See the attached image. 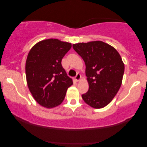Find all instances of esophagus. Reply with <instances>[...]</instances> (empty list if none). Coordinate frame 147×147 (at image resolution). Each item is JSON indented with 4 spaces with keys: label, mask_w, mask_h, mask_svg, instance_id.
Returning <instances> with one entry per match:
<instances>
[{
    "label": "esophagus",
    "mask_w": 147,
    "mask_h": 147,
    "mask_svg": "<svg viewBox=\"0 0 147 147\" xmlns=\"http://www.w3.org/2000/svg\"><path fill=\"white\" fill-rule=\"evenodd\" d=\"M81 78H82V77H81V75H80V74L78 73L77 75H76V76L75 77L76 80V81H77V82H79L80 80H81Z\"/></svg>",
    "instance_id": "34e87169"
}]
</instances>
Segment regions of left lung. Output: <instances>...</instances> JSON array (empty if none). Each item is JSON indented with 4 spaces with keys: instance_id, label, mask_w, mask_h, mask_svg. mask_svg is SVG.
Returning a JSON list of instances; mask_svg holds the SVG:
<instances>
[{
    "instance_id": "left-lung-1",
    "label": "left lung",
    "mask_w": 147,
    "mask_h": 147,
    "mask_svg": "<svg viewBox=\"0 0 147 147\" xmlns=\"http://www.w3.org/2000/svg\"><path fill=\"white\" fill-rule=\"evenodd\" d=\"M73 48L86 64L89 89L82 97L94 108L107 106L122 84L124 64L118 52L101 41L74 44Z\"/></svg>"
}]
</instances>
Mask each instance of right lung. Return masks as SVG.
<instances>
[{
	"label": "right lung",
	"mask_w": 147,
	"mask_h": 147,
	"mask_svg": "<svg viewBox=\"0 0 147 147\" xmlns=\"http://www.w3.org/2000/svg\"><path fill=\"white\" fill-rule=\"evenodd\" d=\"M71 47L70 43L49 39L38 42L29 52L25 65L27 86L34 99L43 107L61 104L73 84L61 65Z\"/></svg>",
	"instance_id": "right-lung-1"
}]
</instances>
